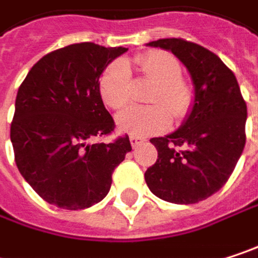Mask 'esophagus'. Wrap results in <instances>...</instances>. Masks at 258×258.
<instances>
[{
    "label": "esophagus",
    "mask_w": 258,
    "mask_h": 258,
    "mask_svg": "<svg viewBox=\"0 0 258 258\" xmlns=\"http://www.w3.org/2000/svg\"><path fill=\"white\" fill-rule=\"evenodd\" d=\"M145 140L142 139V137H139V136H130V143H131V146L133 148H136V146H139L140 143H143Z\"/></svg>",
    "instance_id": "34e87169"
}]
</instances>
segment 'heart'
Listing matches in <instances>:
<instances>
[{"label": "heart", "instance_id": "1", "mask_svg": "<svg viewBox=\"0 0 258 258\" xmlns=\"http://www.w3.org/2000/svg\"><path fill=\"white\" fill-rule=\"evenodd\" d=\"M142 76L154 83L149 107H128L116 118L121 131L133 136H151L169 128L172 118L180 119L186 115L192 94L189 86L182 80V69L178 59L167 52H146L134 59ZM100 95L104 104L119 110L128 104L133 92V79L128 66L124 61L112 62L104 69L98 82Z\"/></svg>", "mask_w": 258, "mask_h": 258}]
</instances>
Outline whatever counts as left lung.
Segmentation results:
<instances>
[{
  "mask_svg": "<svg viewBox=\"0 0 258 258\" xmlns=\"http://www.w3.org/2000/svg\"><path fill=\"white\" fill-rule=\"evenodd\" d=\"M148 46L170 50L186 67L194 104L179 130L151 139L158 158L145 180L166 202L199 203L224 186L242 155L246 103L232 70L206 47L183 38H160Z\"/></svg>",
  "mask_w": 258,
  "mask_h": 258,
  "instance_id": "8db88e82",
  "label": "left lung"
}]
</instances>
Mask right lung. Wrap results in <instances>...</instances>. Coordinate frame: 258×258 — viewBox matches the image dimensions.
Listing matches in <instances>:
<instances>
[{"instance_id":"add662e5","label":"right lung","mask_w":258,"mask_h":258,"mask_svg":"<svg viewBox=\"0 0 258 258\" xmlns=\"http://www.w3.org/2000/svg\"><path fill=\"white\" fill-rule=\"evenodd\" d=\"M127 50L70 44L44 55L19 86L10 127L15 161L47 203L78 211L101 202L113 170L131 151L127 134L112 143H91L115 130L98 82Z\"/></svg>"}]
</instances>
